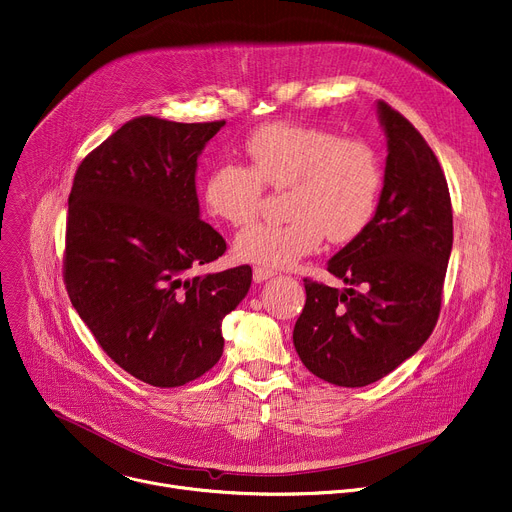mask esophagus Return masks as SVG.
<instances>
[{
	"mask_svg": "<svg viewBox=\"0 0 512 512\" xmlns=\"http://www.w3.org/2000/svg\"><path fill=\"white\" fill-rule=\"evenodd\" d=\"M275 273L271 271V269H265V267H255L253 269V282L255 284H261V282H265V280H269V277H273Z\"/></svg>",
	"mask_w": 512,
	"mask_h": 512,
	"instance_id": "1",
	"label": "esophagus"
}]
</instances>
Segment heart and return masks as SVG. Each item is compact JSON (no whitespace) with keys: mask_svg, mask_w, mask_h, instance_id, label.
<instances>
[{"mask_svg":"<svg viewBox=\"0 0 512 512\" xmlns=\"http://www.w3.org/2000/svg\"><path fill=\"white\" fill-rule=\"evenodd\" d=\"M247 167L216 165L204 181L208 214L228 226L251 222L263 188L286 190L282 224L259 222L235 241V255L261 267H290L314 253L324 235L335 245L361 237L378 212L382 165L365 141L316 126L273 122L245 141Z\"/></svg>","mask_w":512,"mask_h":512,"instance_id":"1","label":"heart"}]
</instances>
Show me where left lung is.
I'll return each mask as SVG.
<instances>
[{
  "label": "left lung",
  "mask_w": 512,
  "mask_h": 512,
  "mask_svg": "<svg viewBox=\"0 0 512 512\" xmlns=\"http://www.w3.org/2000/svg\"><path fill=\"white\" fill-rule=\"evenodd\" d=\"M378 118L388 138L378 212L329 259L327 269L347 288L304 280L306 304L294 327L302 363L345 388L378 382L425 345L453 245L451 198L435 153L386 102H378Z\"/></svg>",
  "instance_id": "1"
}]
</instances>
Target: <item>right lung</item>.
<instances>
[{
  "label": "right lung",
  "mask_w": 512,
  "mask_h": 512,
  "mask_svg": "<svg viewBox=\"0 0 512 512\" xmlns=\"http://www.w3.org/2000/svg\"><path fill=\"white\" fill-rule=\"evenodd\" d=\"M224 126L141 116L77 167L63 277L100 347L136 380L188 384L222 355V318L251 288V267L194 273L226 243L200 220L198 157Z\"/></svg>",
  "instance_id": "obj_1"
}]
</instances>
